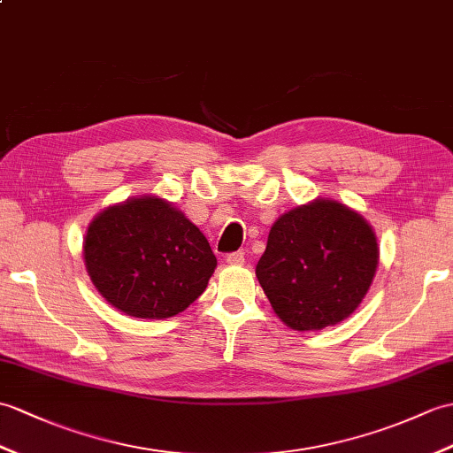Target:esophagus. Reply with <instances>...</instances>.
I'll list each match as a JSON object with an SVG mask.
<instances>
[{
	"label": "esophagus",
	"instance_id": "obj_1",
	"mask_svg": "<svg viewBox=\"0 0 453 453\" xmlns=\"http://www.w3.org/2000/svg\"><path fill=\"white\" fill-rule=\"evenodd\" d=\"M226 262H227V265L241 266V265H243V262H245V252H243V250L229 252V255H226Z\"/></svg>",
	"mask_w": 453,
	"mask_h": 453
}]
</instances>
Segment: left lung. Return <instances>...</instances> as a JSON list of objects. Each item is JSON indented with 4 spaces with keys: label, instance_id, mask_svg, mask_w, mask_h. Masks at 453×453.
I'll return each instance as SVG.
<instances>
[{
    "label": "left lung",
    "instance_id": "8db88e82",
    "mask_svg": "<svg viewBox=\"0 0 453 453\" xmlns=\"http://www.w3.org/2000/svg\"><path fill=\"white\" fill-rule=\"evenodd\" d=\"M378 266L366 219L342 203L319 201L280 216L270 229L257 278L289 328L334 326L359 307Z\"/></svg>",
    "mask_w": 453,
    "mask_h": 453
}]
</instances>
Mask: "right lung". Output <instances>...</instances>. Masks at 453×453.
Returning a JSON list of instances; mask_svg holds the SVG:
<instances>
[{
  "label": "right lung",
  "instance_id": "right-lung-1",
  "mask_svg": "<svg viewBox=\"0 0 453 453\" xmlns=\"http://www.w3.org/2000/svg\"><path fill=\"white\" fill-rule=\"evenodd\" d=\"M84 265L100 296L134 319H170L208 286L216 257L203 231L157 196L104 210L84 237Z\"/></svg>",
  "mask_w": 453,
  "mask_h": 453
}]
</instances>
